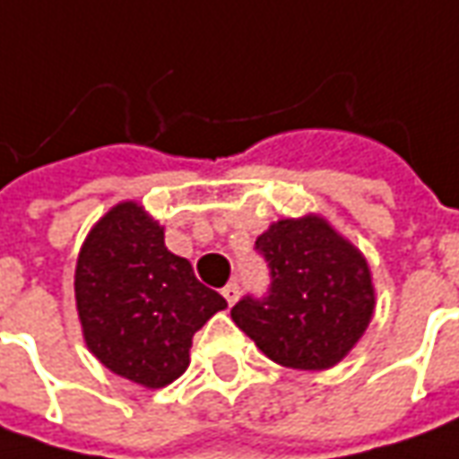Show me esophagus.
Segmentation results:
<instances>
[{
  "mask_svg": "<svg viewBox=\"0 0 459 459\" xmlns=\"http://www.w3.org/2000/svg\"><path fill=\"white\" fill-rule=\"evenodd\" d=\"M221 294H223V299H226L229 304H233V301L238 299V294H241V286H238L236 281H230L223 286V291H221Z\"/></svg>",
  "mask_w": 459,
  "mask_h": 459,
  "instance_id": "34e87169",
  "label": "esophagus"
}]
</instances>
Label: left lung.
Returning <instances> with one entry per match:
<instances>
[{"label":"left lung","mask_w":459,"mask_h":459,"mask_svg":"<svg viewBox=\"0 0 459 459\" xmlns=\"http://www.w3.org/2000/svg\"><path fill=\"white\" fill-rule=\"evenodd\" d=\"M255 254L269 269V289L230 308L236 326L283 367H334L372 319L364 255L316 216L273 223L255 238Z\"/></svg>","instance_id":"left-lung-1"}]
</instances>
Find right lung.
I'll return each mask as SVG.
<instances>
[{"instance_id": "right-lung-1", "label": "right lung", "mask_w": 459, "mask_h": 459, "mask_svg": "<svg viewBox=\"0 0 459 459\" xmlns=\"http://www.w3.org/2000/svg\"><path fill=\"white\" fill-rule=\"evenodd\" d=\"M74 296L90 351L143 386L170 385L188 367L193 334L226 299L170 254L138 204L112 208L77 258Z\"/></svg>"}]
</instances>
